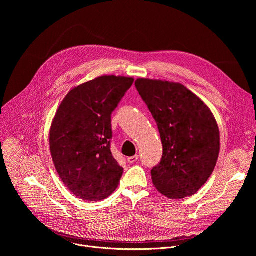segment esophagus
I'll return each instance as SVG.
<instances>
[{
  "label": "esophagus",
  "instance_id": "esophagus-1",
  "mask_svg": "<svg viewBox=\"0 0 256 256\" xmlns=\"http://www.w3.org/2000/svg\"><path fill=\"white\" fill-rule=\"evenodd\" d=\"M138 158H139V156H138V154H135V156H133L128 158H127V160H128V162L133 164V162H136L138 160Z\"/></svg>",
  "mask_w": 256,
  "mask_h": 256
}]
</instances>
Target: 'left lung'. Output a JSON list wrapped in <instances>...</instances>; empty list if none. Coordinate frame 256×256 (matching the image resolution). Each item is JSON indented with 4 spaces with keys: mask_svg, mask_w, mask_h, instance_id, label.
<instances>
[{
    "mask_svg": "<svg viewBox=\"0 0 256 256\" xmlns=\"http://www.w3.org/2000/svg\"><path fill=\"white\" fill-rule=\"evenodd\" d=\"M160 135L162 158L152 172L160 193L170 199L194 195L213 174L220 152V131L214 114L180 82L137 78Z\"/></svg>",
    "mask_w": 256,
    "mask_h": 256,
    "instance_id": "8db88e82",
    "label": "left lung"
}]
</instances>
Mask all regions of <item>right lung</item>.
<instances>
[{
	"label": "right lung",
	"mask_w": 256,
	"mask_h": 256,
	"mask_svg": "<svg viewBox=\"0 0 256 256\" xmlns=\"http://www.w3.org/2000/svg\"><path fill=\"white\" fill-rule=\"evenodd\" d=\"M134 78L102 76L72 88L52 121L50 154L55 168L76 198L100 201L113 193L123 168L110 150L111 113Z\"/></svg>",
	"instance_id": "add662e5"
}]
</instances>
